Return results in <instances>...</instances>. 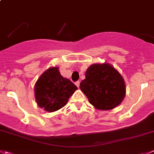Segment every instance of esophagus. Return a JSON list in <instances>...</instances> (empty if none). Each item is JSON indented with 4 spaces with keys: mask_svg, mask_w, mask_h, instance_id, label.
Returning <instances> with one entry per match:
<instances>
[{
    "mask_svg": "<svg viewBox=\"0 0 154 154\" xmlns=\"http://www.w3.org/2000/svg\"><path fill=\"white\" fill-rule=\"evenodd\" d=\"M75 84H76V86H77V87H80V81L75 82Z\"/></svg>",
    "mask_w": 154,
    "mask_h": 154,
    "instance_id": "34e87169",
    "label": "esophagus"
}]
</instances>
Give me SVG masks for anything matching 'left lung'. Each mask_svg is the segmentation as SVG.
I'll return each instance as SVG.
<instances>
[{"label": "left lung", "mask_w": 154, "mask_h": 154, "mask_svg": "<svg viewBox=\"0 0 154 154\" xmlns=\"http://www.w3.org/2000/svg\"><path fill=\"white\" fill-rule=\"evenodd\" d=\"M80 88L90 104L101 110L119 106L125 96V84L117 70L108 64H95L86 70Z\"/></svg>", "instance_id": "left-lung-1"}]
</instances>
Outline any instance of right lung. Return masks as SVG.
<instances>
[{
  "mask_svg": "<svg viewBox=\"0 0 154 154\" xmlns=\"http://www.w3.org/2000/svg\"><path fill=\"white\" fill-rule=\"evenodd\" d=\"M77 87L64 78L57 67H51L43 73L35 85L37 104L47 112H54L67 104Z\"/></svg>",
  "mask_w": 154,
  "mask_h": 154,
  "instance_id": "obj_1",
  "label": "right lung"
}]
</instances>
